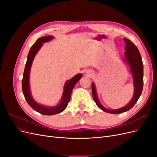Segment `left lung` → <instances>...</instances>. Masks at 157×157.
Returning <instances> with one entry per match:
<instances>
[{
  "label": "left lung",
  "instance_id": "obj_1",
  "mask_svg": "<svg viewBox=\"0 0 157 157\" xmlns=\"http://www.w3.org/2000/svg\"><path fill=\"white\" fill-rule=\"evenodd\" d=\"M125 42V49L126 50L124 52V57L125 60L128 64L129 65L130 67L131 73L132 74L133 80H134V94L131 101L124 106V107L115 109V110H109L104 107L99 103L96 88H95L94 83L92 84V96L94 101L96 102V105L99 108H100L103 111L113 113V114H118L129 111L134 106L136 103L140 98L142 90H143L144 86V65L142 62V59L140 55V52L137 49L136 46L129 39H124Z\"/></svg>",
  "mask_w": 157,
  "mask_h": 157
}]
</instances>
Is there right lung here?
Returning a JSON list of instances; mask_svg holds the SVG:
<instances>
[{
  "label": "right lung",
  "instance_id": "1",
  "mask_svg": "<svg viewBox=\"0 0 157 157\" xmlns=\"http://www.w3.org/2000/svg\"><path fill=\"white\" fill-rule=\"evenodd\" d=\"M54 36H42L41 38H39V39H38L35 42V44L31 46V48L29 52V54H28L27 56V62L25 66V69L24 72H23V79L21 82L23 93L28 104H29L35 111L44 115H56V114L60 113L65 110L70 101L71 92L73 91V89L75 86V85L77 83V82L82 77L81 74H78L75 76L73 78L66 82L64 86V90L61 101L58 105H56L55 107H44L43 105H40L39 103H37L34 99H33L31 95L29 88V73L33 59H34L35 55L36 54L38 51L40 50V47L43 44L44 42H48L52 40Z\"/></svg>",
  "mask_w": 157,
  "mask_h": 157
}]
</instances>
